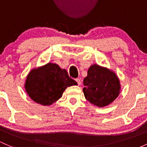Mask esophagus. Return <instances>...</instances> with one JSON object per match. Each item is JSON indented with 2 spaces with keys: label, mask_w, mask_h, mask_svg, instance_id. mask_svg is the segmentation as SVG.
<instances>
[{
  "label": "esophagus",
  "mask_w": 147,
  "mask_h": 147,
  "mask_svg": "<svg viewBox=\"0 0 147 147\" xmlns=\"http://www.w3.org/2000/svg\"><path fill=\"white\" fill-rule=\"evenodd\" d=\"M75 80H76V81L77 83H78V86H80V85L81 84V81H80V78H76V79H75Z\"/></svg>",
  "instance_id": "1"
}]
</instances>
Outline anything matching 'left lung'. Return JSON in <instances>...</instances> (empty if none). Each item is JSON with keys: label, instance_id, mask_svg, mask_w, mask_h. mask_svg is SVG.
Masks as SVG:
<instances>
[{"label": "left lung", "instance_id": "left-lung-1", "mask_svg": "<svg viewBox=\"0 0 147 147\" xmlns=\"http://www.w3.org/2000/svg\"><path fill=\"white\" fill-rule=\"evenodd\" d=\"M84 96L90 103L96 107L109 105L119 95L121 83L113 70L98 64H92L83 80Z\"/></svg>", "mask_w": 147, "mask_h": 147}]
</instances>
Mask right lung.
Instances as JSON below:
<instances>
[{"instance_id": "1", "label": "right lung", "mask_w": 147, "mask_h": 147, "mask_svg": "<svg viewBox=\"0 0 147 147\" xmlns=\"http://www.w3.org/2000/svg\"><path fill=\"white\" fill-rule=\"evenodd\" d=\"M67 70L55 63L34 68L28 74L24 86L29 97L36 103L50 106L60 99L67 88L76 86Z\"/></svg>"}]
</instances>
